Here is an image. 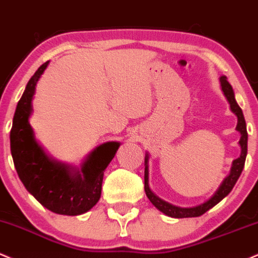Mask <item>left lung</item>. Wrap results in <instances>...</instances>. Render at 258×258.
<instances>
[{
  "label": "left lung",
  "instance_id": "left-lung-1",
  "mask_svg": "<svg viewBox=\"0 0 258 258\" xmlns=\"http://www.w3.org/2000/svg\"><path fill=\"white\" fill-rule=\"evenodd\" d=\"M220 84H221V90H222L223 95L227 99L229 104V108L233 113L235 114L238 118L237 128L235 130L239 132L240 134V140H239V146H240V156L237 159L233 160L231 171L229 174L225 177V180L222 181V183L220 184V187L217 188L216 192L214 193V196L210 199H208L207 202H204L203 204L196 205L192 208H180L176 205H172L170 203L163 201L159 197H157L152 192V189L150 188V183H148V175H150V170H148V159H150V154L148 152L145 156V192H146L147 198L150 199V202L158 209L159 211H162L163 214H165L166 216L174 217V219H186V217H198L202 216L203 214L207 213L208 210H210L211 208H214L215 205L219 204L225 197L229 195V192L233 189L234 184L237 183L239 176H240L241 171L244 169L245 159H246L247 154V132H246V123H245V118L243 114V111L239 107L237 100H235L234 92H233V88L231 84L227 81L226 76H221L220 77Z\"/></svg>",
  "mask_w": 258,
  "mask_h": 258
}]
</instances>
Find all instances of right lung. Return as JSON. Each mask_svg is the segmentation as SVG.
<instances>
[{"instance_id":"right-lung-1","label":"right lung","mask_w":258,"mask_h":258,"mask_svg":"<svg viewBox=\"0 0 258 258\" xmlns=\"http://www.w3.org/2000/svg\"><path fill=\"white\" fill-rule=\"evenodd\" d=\"M49 61L38 68L27 82L17 105L11 130V152L19 178L29 193L59 215L77 216L89 211L101 197L104 171L120 142L108 141L95 147L81 166L66 164L48 156L35 138L30 116L36 86Z\"/></svg>"}]
</instances>
